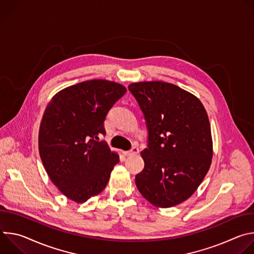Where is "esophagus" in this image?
Instances as JSON below:
<instances>
[{
	"mask_svg": "<svg viewBox=\"0 0 254 254\" xmlns=\"http://www.w3.org/2000/svg\"><path fill=\"white\" fill-rule=\"evenodd\" d=\"M138 149L137 148H132L130 151H127V152H123L124 153V155H126V156H134V155H137L138 154Z\"/></svg>",
	"mask_w": 254,
	"mask_h": 254,
	"instance_id": "1",
	"label": "esophagus"
}]
</instances>
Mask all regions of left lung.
Segmentation results:
<instances>
[{
  "label": "left lung",
  "mask_w": 254,
  "mask_h": 254,
  "mask_svg": "<svg viewBox=\"0 0 254 254\" xmlns=\"http://www.w3.org/2000/svg\"><path fill=\"white\" fill-rule=\"evenodd\" d=\"M128 89L149 129L135 185L154 206H176L193 195L211 166L213 141L205 107L194 94L164 81L134 82Z\"/></svg>",
  "instance_id": "left-lung-1"
}]
</instances>
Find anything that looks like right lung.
Wrapping results in <instances>:
<instances>
[{
	"instance_id": "right-lung-1",
	"label": "right lung",
	"mask_w": 254,
	"mask_h": 254,
	"mask_svg": "<svg viewBox=\"0 0 254 254\" xmlns=\"http://www.w3.org/2000/svg\"><path fill=\"white\" fill-rule=\"evenodd\" d=\"M126 91L120 83L93 79L60 90L48 103L39 154L52 183L68 199L84 203L106 187L120 157L98 139L105 134L108 111Z\"/></svg>"
}]
</instances>
